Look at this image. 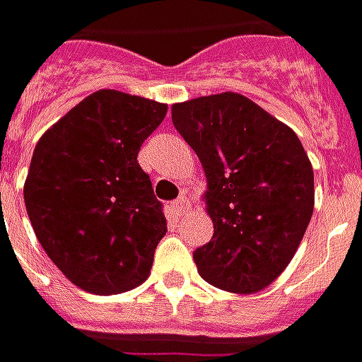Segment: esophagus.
I'll list each match as a JSON object with an SVG mask.
<instances>
[{
  "label": "esophagus",
  "mask_w": 362,
  "mask_h": 362,
  "mask_svg": "<svg viewBox=\"0 0 362 362\" xmlns=\"http://www.w3.org/2000/svg\"><path fill=\"white\" fill-rule=\"evenodd\" d=\"M190 200L186 198V196H180L178 200L172 202V208H174V212L178 214V216H182V214H186L188 210H190Z\"/></svg>",
  "instance_id": "1"
}]
</instances>
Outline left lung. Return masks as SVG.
<instances>
[{"label": "left lung", "instance_id": "8db88e82", "mask_svg": "<svg viewBox=\"0 0 362 362\" xmlns=\"http://www.w3.org/2000/svg\"><path fill=\"white\" fill-rule=\"evenodd\" d=\"M172 122L208 180L214 235L194 252L200 275L230 293H257L293 259L313 216V166L281 120L238 93L172 105Z\"/></svg>", "mask_w": 362, "mask_h": 362}]
</instances>
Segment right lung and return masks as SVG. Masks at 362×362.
<instances>
[{"instance_id": "obj_1", "label": "right lung", "mask_w": 362, "mask_h": 362, "mask_svg": "<svg viewBox=\"0 0 362 362\" xmlns=\"http://www.w3.org/2000/svg\"><path fill=\"white\" fill-rule=\"evenodd\" d=\"M166 110L100 88L45 130L33 150L27 216L51 262L88 293H122L148 277L166 218L136 156Z\"/></svg>"}]
</instances>
